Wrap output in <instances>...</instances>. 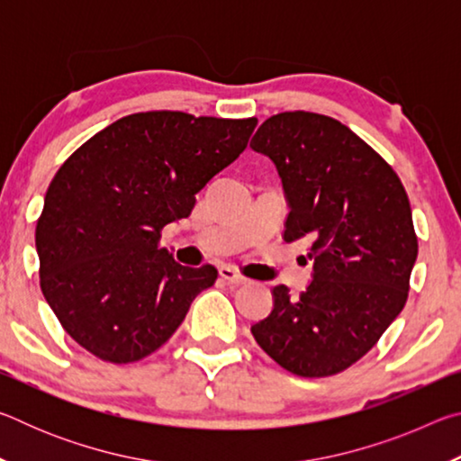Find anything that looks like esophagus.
I'll return each mask as SVG.
<instances>
[{
    "mask_svg": "<svg viewBox=\"0 0 461 461\" xmlns=\"http://www.w3.org/2000/svg\"><path fill=\"white\" fill-rule=\"evenodd\" d=\"M220 276H221L223 280H228L230 285H236V286L248 283V278L241 276L240 272H238L236 268H231V267H221V268H220Z\"/></svg>",
    "mask_w": 461,
    "mask_h": 461,
    "instance_id": "34e87169",
    "label": "esophagus"
}]
</instances>
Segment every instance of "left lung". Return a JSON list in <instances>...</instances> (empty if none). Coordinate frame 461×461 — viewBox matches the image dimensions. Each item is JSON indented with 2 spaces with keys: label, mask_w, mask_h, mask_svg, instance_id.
<instances>
[{
  "label": "left lung",
  "mask_w": 461,
  "mask_h": 461,
  "mask_svg": "<svg viewBox=\"0 0 461 461\" xmlns=\"http://www.w3.org/2000/svg\"><path fill=\"white\" fill-rule=\"evenodd\" d=\"M249 148L283 181L285 241L309 240L313 260L307 291L272 288L275 307L252 335L296 376H331L368 354L407 303L419 252L407 191L380 154L327 115H272Z\"/></svg>",
  "instance_id": "8db88e82"
}]
</instances>
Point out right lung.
<instances>
[{"mask_svg":"<svg viewBox=\"0 0 461 461\" xmlns=\"http://www.w3.org/2000/svg\"><path fill=\"white\" fill-rule=\"evenodd\" d=\"M258 120L131 113L68 156L36 223L41 288L65 331L93 356L128 364L168 341L217 270L181 267L165 225L246 150Z\"/></svg>","mask_w":461,"mask_h":461,"instance_id":"obj_1","label":"right lung"}]
</instances>
